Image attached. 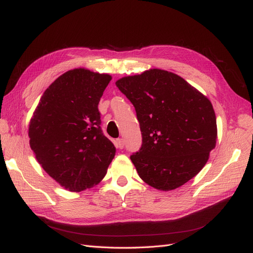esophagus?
<instances>
[{"mask_svg":"<svg viewBox=\"0 0 253 253\" xmlns=\"http://www.w3.org/2000/svg\"><path fill=\"white\" fill-rule=\"evenodd\" d=\"M115 145H116L117 149H124V147H125V140L122 139V138L116 139V140H115Z\"/></svg>","mask_w":253,"mask_h":253,"instance_id":"obj_1","label":"esophagus"}]
</instances>
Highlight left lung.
Masks as SVG:
<instances>
[{
    "instance_id": "8db88e82",
    "label": "left lung",
    "mask_w": 253,
    "mask_h": 253,
    "mask_svg": "<svg viewBox=\"0 0 253 253\" xmlns=\"http://www.w3.org/2000/svg\"><path fill=\"white\" fill-rule=\"evenodd\" d=\"M116 85L140 125L141 148L131 155L140 178L170 191L200 173L217 138L209 99L178 75L158 68L121 78Z\"/></svg>"
}]
</instances>
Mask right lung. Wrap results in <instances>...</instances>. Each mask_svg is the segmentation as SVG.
Segmentation results:
<instances>
[{
	"mask_svg": "<svg viewBox=\"0 0 253 253\" xmlns=\"http://www.w3.org/2000/svg\"><path fill=\"white\" fill-rule=\"evenodd\" d=\"M111 80L85 68L68 71L44 91L30 119L29 144L38 163L71 192L100 182L115 156L98 110Z\"/></svg>",
	"mask_w": 253,
	"mask_h": 253,
	"instance_id": "obj_1",
	"label": "right lung"
}]
</instances>
